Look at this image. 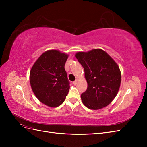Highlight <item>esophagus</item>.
<instances>
[{"instance_id": "obj_1", "label": "esophagus", "mask_w": 147, "mask_h": 147, "mask_svg": "<svg viewBox=\"0 0 147 147\" xmlns=\"http://www.w3.org/2000/svg\"><path fill=\"white\" fill-rule=\"evenodd\" d=\"M77 83H78V80H76L75 81H74V82H73V83L74 84V85H76Z\"/></svg>"}]
</instances>
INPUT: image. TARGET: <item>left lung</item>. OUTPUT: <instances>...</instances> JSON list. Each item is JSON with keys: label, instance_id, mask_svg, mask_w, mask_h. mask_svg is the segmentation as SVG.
<instances>
[{"label": "left lung", "instance_id": "obj_1", "mask_svg": "<svg viewBox=\"0 0 147 147\" xmlns=\"http://www.w3.org/2000/svg\"><path fill=\"white\" fill-rule=\"evenodd\" d=\"M75 57L84 68L88 84L87 90L81 95L83 104L92 110L106 107L114 99L119 90V67L100 49L78 52Z\"/></svg>", "mask_w": 147, "mask_h": 147}]
</instances>
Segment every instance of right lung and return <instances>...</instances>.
Listing matches in <instances>:
<instances>
[{"instance_id": "obj_1", "label": "right lung", "mask_w": 147, "mask_h": 147, "mask_svg": "<svg viewBox=\"0 0 147 147\" xmlns=\"http://www.w3.org/2000/svg\"><path fill=\"white\" fill-rule=\"evenodd\" d=\"M68 56L58 50H49L40 56L31 69L30 82L34 94L49 107L61 105L69 90L64 69Z\"/></svg>"}]
</instances>
